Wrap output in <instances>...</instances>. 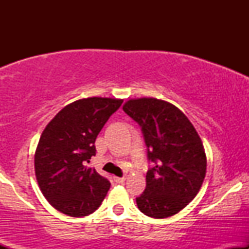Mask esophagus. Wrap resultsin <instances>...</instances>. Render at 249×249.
I'll return each mask as SVG.
<instances>
[{
    "mask_svg": "<svg viewBox=\"0 0 249 249\" xmlns=\"http://www.w3.org/2000/svg\"><path fill=\"white\" fill-rule=\"evenodd\" d=\"M125 179H126L125 177H115V178H113V180H115L117 184H122V182L125 181Z\"/></svg>",
    "mask_w": 249,
    "mask_h": 249,
    "instance_id": "1",
    "label": "esophagus"
}]
</instances>
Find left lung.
Here are the masks:
<instances>
[{"mask_svg":"<svg viewBox=\"0 0 249 249\" xmlns=\"http://www.w3.org/2000/svg\"><path fill=\"white\" fill-rule=\"evenodd\" d=\"M123 110L141 125L147 158L154 164L137 206L151 218L172 216L196 198L206 176L201 139L187 117L168 102L130 99Z\"/></svg>","mask_w":249,"mask_h":249,"instance_id":"8db88e82","label":"left lung"}]
</instances>
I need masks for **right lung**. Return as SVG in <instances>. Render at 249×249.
<instances>
[{
    "mask_svg": "<svg viewBox=\"0 0 249 249\" xmlns=\"http://www.w3.org/2000/svg\"><path fill=\"white\" fill-rule=\"evenodd\" d=\"M123 99L90 97L71 103L51 119L35 152L38 186L53 207L69 216H85L101 206L111 184L95 168V142Z\"/></svg>",
    "mask_w": 249,
    "mask_h": 249,
    "instance_id": "right-lung-1",
    "label": "right lung"
}]
</instances>
